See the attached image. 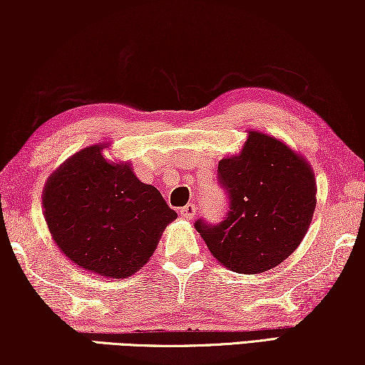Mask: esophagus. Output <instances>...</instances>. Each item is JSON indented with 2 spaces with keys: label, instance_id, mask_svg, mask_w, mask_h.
I'll return each mask as SVG.
<instances>
[{
  "label": "esophagus",
  "instance_id": "34e87169",
  "mask_svg": "<svg viewBox=\"0 0 365 365\" xmlns=\"http://www.w3.org/2000/svg\"><path fill=\"white\" fill-rule=\"evenodd\" d=\"M196 212H197V207H196V204H192V202H189L184 207L179 209V216L184 217V219H187V221H191V219H194V216H196Z\"/></svg>",
  "mask_w": 365,
  "mask_h": 365
}]
</instances>
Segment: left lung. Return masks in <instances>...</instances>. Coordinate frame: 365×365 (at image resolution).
I'll return each mask as SVG.
<instances>
[{"label":"left lung","mask_w":365,"mask_h":365,"mask_svg":"<svg viewBox=\"0 0 365 365\" xmlns=\"http://www.w3.org/2000/svg\"><path fill=\"white\" fill-rule=\"evenodd\" d=\"M237 156L221 159L217 181L229 197L224 221L194 227L222 266L264 272L296 251L316 209V178L301 154L259 131H247Z\"/></svg>","instance_id":"1"}]
</instances>
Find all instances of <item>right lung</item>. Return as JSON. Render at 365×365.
<instances>
[{"label": "right lung", "instance_id": "1", "mask_svg": "<svg viewBox=\"0 0 365 365\" xmlns=\"http://www.w3.org/2000/svg\"><path fill=\"white\" fill-rule=\"evenodd\" d=\"M94 144L48 178L44 219L59 251L78 267L108 279L133 276L156 251L166 226L178 217L131 164L109 163Z\"/></svg>", "mask_w": 365, "mask_h": 365}]
</instances>
